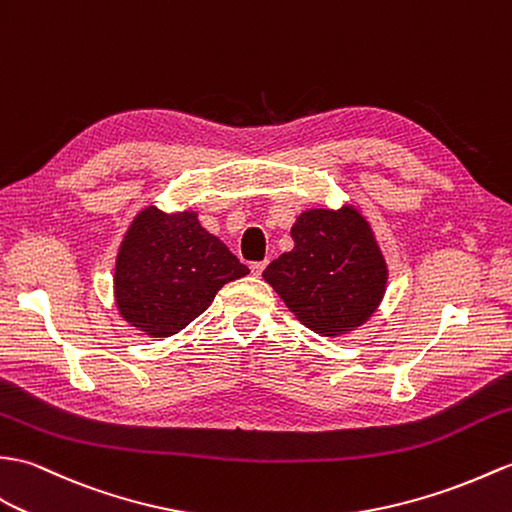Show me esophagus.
I'll return each mask as SVG.
<instances>
[{"label": "esophagus", "instance_id": "esophagus-1", "mask_svg": "<svg viewBox=\"0 0 512 512\" xmlns=\"http://www.w3.org/2000/svg\"><path fill=\"white\" fill-rule=\"evenodd\" d=\"M264 268H266V261H253V264H251V272L255 277H259L261 272H264Z\"/></svg>", "mask_w": 512, "mask_h": 512}]
</instances>
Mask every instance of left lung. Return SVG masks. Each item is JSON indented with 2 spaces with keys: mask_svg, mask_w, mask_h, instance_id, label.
<instances>
[{
  "mask_svg": "<svg viewBox=\"0 0 512 512\" xmlns=\"http://www.w3.org/2000/svg\"><path fill=\"white\" fill-rule=\"evenodd\" d=\"M294 248L270 261L264 279L290 312L320 336L368 320L386 290V261L353 207L310 209L292 227Z\"/></svg>",
  "mask_w": 512,
  "mask_h": 512,
  "instance_id": "1",
  "label": "left lung"
}]
</instances>
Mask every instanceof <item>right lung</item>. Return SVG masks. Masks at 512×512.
I'll return each instance as SVG.
<instances>
[{
	"mask_svg": "<svg viewBox=\"0 0 512 512\" xmlns=\"http://www.w3.org/2000/svg\"><path fill=\"white\" fill-rule=\"evenodd\" d=\"M248 268L192 211L148 207L130 224L115 264L120 314L146 336L168 338L198 318L224 283Z\"/></svg>",
	"mask_w": 512,
	"mask_h": 512,
	"instance_id": "obj_1",
	"label": "right lung"
}]
</instances>
